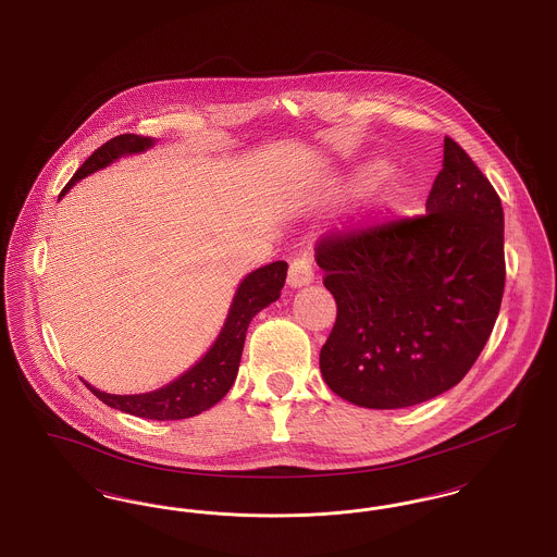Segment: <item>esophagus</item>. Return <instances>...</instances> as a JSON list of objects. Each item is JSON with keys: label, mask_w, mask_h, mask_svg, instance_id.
<instances>
[{"label": "esophagus", "mask_w": 557, "mask_h": 557, "mask_svg": "<svg viewBox=\"0 0 557 557\" xmlns=\"http://www.w3.org/2000/svg\"><path fill=\"white\" fill-rule=\"evenodd\" d=\"M313 282V259L309 252H300L295 261L290 262L288 271V286L290 288H305Z\"/></svg>", "instance_id": "34e87169"}]
</instances>
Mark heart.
<instances>
[{
  "mask_svg": "<svg viewBox=\"0 0 557 557\" xmlns=\"http://www.w3.org/2000/svg\"><path fill=\"white\" fill-rule=\"evenodd\" d=\"M389 172V164L383 160H372L360 165L351 178L347 181V187L351 191H361V189H372V197L368 203L370 216L376 221L389 219L399 212H404L414 197L417 185L408 174H393L387 180L384 178Z\"/></svg>",
  "mask_w": 557,
  "mask_h": 557,
  "instance_id": "b5f03b06",
  "label": "heart"
}]
</instances>
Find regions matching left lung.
<instances>
[{
	"label": "left lung",
	"mask_w": 557,
	"mask_h": 557,
	"mask_svg": "<svg viewBox=\"0 0 557 557\" xmlns=\"http://www.w3.org/2000/svg\"><path fill=\"white\" fill-rule=\"evenodd\" d=\"M425 210L318 246L336 300L320 370L332 392L361 408H406L453 389L500 309L503 206L453 138H444Z\"/></svg>",
	"instance_id": "8db88e82"
}]
</instances>
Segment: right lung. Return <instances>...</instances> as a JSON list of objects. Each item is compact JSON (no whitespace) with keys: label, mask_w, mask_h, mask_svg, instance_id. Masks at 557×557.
<instances>
[{"label":"right lung","mask_w":557,"mask_h":557,"mask_svg":"<svg viewBox=\"0 0 557 557\" xmlns=\"http://www.w3.org/2000/svg\"><path fill=\"white\" fill-rule=\"evenodd\" d=\"M156 143H158L156 138H145L136 134H120L111 138L79 165V170L66 183L59 199L66 196L69 189L82 178L99 172L107 165L120 162L122 158L145 153L147 149L156 147ZM286 273H288V264L284 261L269 262L264 267L250 271L237 284L225 324L221 327L219 336L214 338V343L210 345V349L189 370H185L181 376H176L164 387L156 392L117 395V393L100 392L86 381L84 385L107 406L140 419L181 421V419L201 414L203 410L212 408L230 393L239 370L248 326L259 311L280 298L286 282Z\"/></svg>","instance_id":"add662e5"}]
</instances>
